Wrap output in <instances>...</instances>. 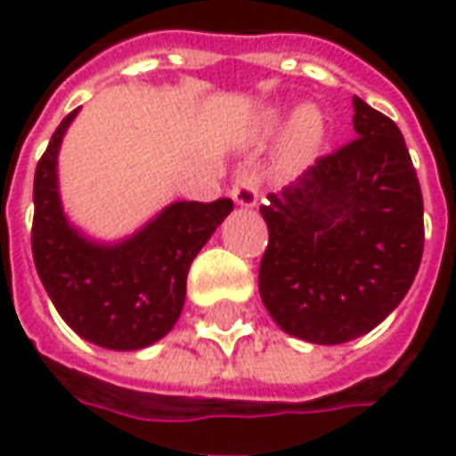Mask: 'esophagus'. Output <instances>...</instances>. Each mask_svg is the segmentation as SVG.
Wrapping results in <instances>:
<instances>
[{"label": "esophagus", "instance_id": "34e87169", "mask_svg": "<svg viewBox=\"0 0 456 456\" xmlns=\"http://www.w3.org/2000/svg\"><path fill=\"white\" fill-rule=\"evenodd\" d=\"M229 195L234 198L237 205L241 208H256L258 202V178L254 173H239L234 183H232V190Z\"/></svg>", "mask_w": 456, "mask_h": 456}]
</instances>
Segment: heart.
Here are the masks:
<instances>
[{"label":"heart","instance_id":"obj_1","mask_svg":"<svg viewBox=\"0 0 456 456\" xmlns=\"http://www.w3.org/2000/svg\"><path fill=\"white\" fill-rule=\"evenodd\" d=\"M281 112L278 110H268L264 112V117L258 119V131L268 136V134H273L278 129V124H281ZM325 117L322 112L317 110L315 104H305V107H300L290 121V126H288L286 141H283V151H281V159H283V166L288 170H296L300 168L303 163H305L317 149H320V143L325 139Z\"/></svg>","mask_w":456,"mask_h":456}]
</instances>
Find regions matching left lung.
I'll use <instances>...</instances> for the list:
<instances>
[{"label": "left lung", "instance_id": "obj_1", "mask_svg": "<svg viewBox=\"0 0 456 456\" xmlns=\"http://www.w3.org/2000/svg\"><path fill=\"white\" fill-rule=\"evenodd\" d=\"M356 139L261 208L258 293L288 335L344 344L398 307L420 268L422 192L401 129L354 97Z\"/></svg>", "mask_w": 456, "mask_h": 456}]
</instances>
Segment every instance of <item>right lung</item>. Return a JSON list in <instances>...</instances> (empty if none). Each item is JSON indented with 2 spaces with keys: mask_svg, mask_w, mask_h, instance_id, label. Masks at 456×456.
Returning <instances> with one entry per match:
<instances>
[{
  "mask_svg": "<svg viewBox=\"0 0 456 456\" xmlns=\"http://www.w3.org/2000/svg\"><path fill=\"white\" fill-rule=\"evenodd\" d=\"M70 112L53 131L34 175L31 248L58 315L87 342L134 352L178 322L192 258L234 202H173L119 244H97L68 224L58 195V149Z\"/></svg>",
  "mask_w": 456,
  "mask_h": 456,
  "instance_id": "right-lung-1",
  "label": "right lung"
}]
</instances>
